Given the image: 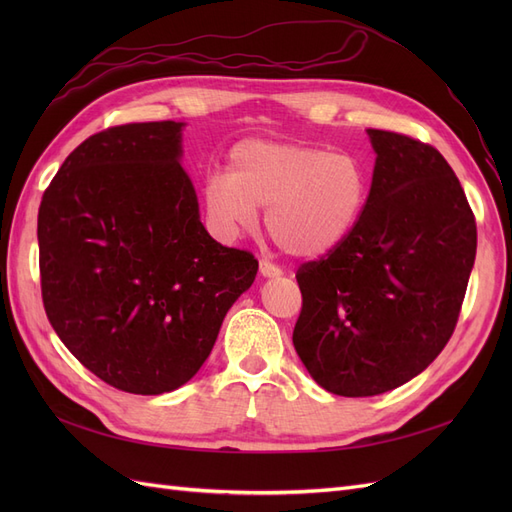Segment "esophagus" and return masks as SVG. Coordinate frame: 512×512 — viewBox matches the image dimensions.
Here are the masks:
<instances>
[{"label": "esophagus", "mask_w": 512, "mask_h": 512, "mask_svg": "<svg viewBox=\"0 0 512 512\" xmlns=\"http://www.w3.org/2000/svg\"><path fill=\"white\" fill-rule=\"evenodd\" d=\"M260 273L265 277H280L282 269L273 265V262H269V260H260Z\"/></svg>", "instance_id": "esophagus-1"}]
</instances>
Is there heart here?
Masks as SVG:
<instances>
[{
	"label": "heart",
	"instance_id": "b5f03b06",
	"mask_svg": "<svg viewBox=\"0 0 512 512\" xmlns=\"http://www.w3.org/2000/svg\"><path fill=\"white\" fill-rule=\"evenodd\" d=\"M367 177L348 153L245 138L230 147L226 175L203 183V207L215 235L235 239L265 209L269 237L290 256L320 258L337 250L359 224Z\"/></svg>",
	"mask_w": 512,
	"mask_h": 512
}]
</instances>
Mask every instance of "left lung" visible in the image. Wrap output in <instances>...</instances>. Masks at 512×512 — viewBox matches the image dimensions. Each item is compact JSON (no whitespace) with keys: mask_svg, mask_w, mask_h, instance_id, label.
I'll list each match as a JSON object with an SVG mask.
<instances>
[{"mask_svg":"<svg viewBox=\"0 0 512 512\" xmlns=\"http://www.w3.org/2000/svg\"><path fill=\"white\" fill-rule=\"evenodd\" d=\"M376 166L352 235L297 271L292 344L329 393L397 389L451 339L476 256V220L442 153L418 138L367 130Z\"/></svg>","mask_w":512,"mask_h":512,"instance_id":"left-lung-1","label":"left lung"}]
</instances>
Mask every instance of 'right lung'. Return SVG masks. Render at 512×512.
I'll use <instances>...</instances> for the list:
<instances>
[{
    "label": "right lung",
    "instance_id": "1",
    "mask_svg": "<svg viewBox=\"0 0 512 512\" xmlns=\"http://www.w3.org/2000/svg\"><path fill=\"white\" fill-rule=\"evenodd\" d=\"M175 121L123 123L76 147L42 194L46 318L91 374L162 395L207 361L258 260L200 224Z\"/></svg>",
    "mask_w": 512,
    "mask_h": 512
}]
</instances>
